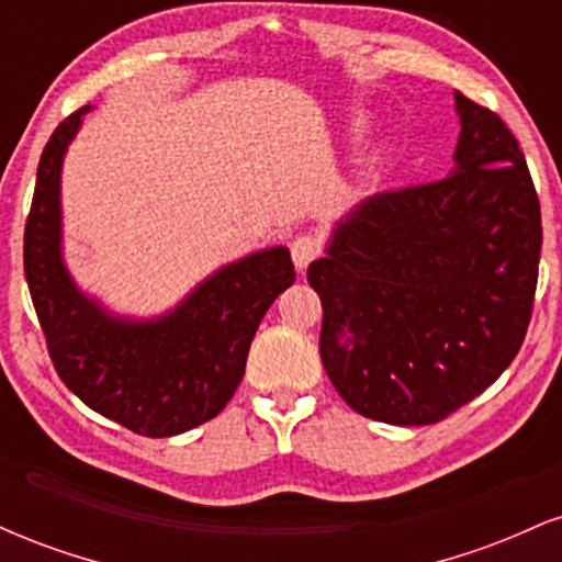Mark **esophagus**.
Returning a JSON list of instances; mask_svg holds the SVG:
<instances>
[{
	"label": "esophagus",
	"mask_w": 562,
	"mask_h": 562,
	"mask_svg": "<svg viewBox=\"0 0 562 562\" xmlns=\"http://www.w3.org/2000/svg\"><path fill=\"white\" fill-rule=\"evenodd\" d=\"M290 254H293V263L299 272L308 267L319 256V245L312 235H299L293 243H290Z\"/></svg>",
	"instance_id": "34e87169"
}]
</instances>
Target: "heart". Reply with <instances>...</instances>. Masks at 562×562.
Returning a JSON list of instances; mask_svg holds the SVG:
<instances>
[{
    "instance_id": "b5f03b06",
    "label": "heart",
    "mask_w": 562,
    "mask_h": 562,
    "mask_svg": "<svg viewBox=\"0 0 562 562\" xmlns=\"http://www.w3.org/2000/svg\"><path fill=\"white\" fill-rule=\"evenodd\" d=\"M357 132H359V126H351V134H357ZM389 156H391L389 142H378V145H372L362 158V173H364V177H375V173L385 166Z\"/></svg>"
}]
</instances>
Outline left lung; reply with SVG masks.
I'll return each mask as SVG.
<instances>
[{
  "instance_id": "left-lung-1",
  "label": "left lung",
  "mask_w": 562,
  "mask_h": 562,
  "mask_svg": "<svg viewBox=\"0 0 562 562\" xmlns=\"http://www.w3.org/2000/svg\"><path fill=\"white\" fill-rule=\"evenodd\" d=\"M449 177L367 198L308 267L319 353L344 402L370 420L434 425L494 383L524 344L541 214L518 139L454 92Z\"/></svg>"
}]
</instances>
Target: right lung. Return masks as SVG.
I'll use <instances>...</instances> for the list:
<instances>
[{
	"label": "right lung",
	"mask_w": 562,
	"mask_h": 562,
	"mask_svg": "<svg viewBox=\"0 0 562 562\" xmlns=\"http://www.w3.org/2000/svg\"><path fill=\"white\" fill-rule=\"evenodd\" d=\"M44 147L23 237V267L49 357L76 396L139 436L166 438L209 423L245 375L250 340L295 269L285 245L256 250L205 277L171 312L119 317L87 295L63 261V158L83 113Z\"/></svg>",
	"instance_id": "right-lung-1"
}]
</instances>
